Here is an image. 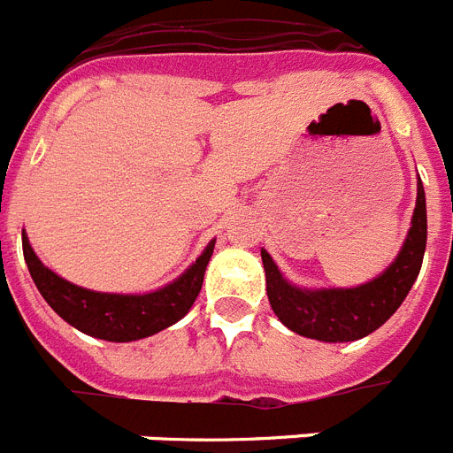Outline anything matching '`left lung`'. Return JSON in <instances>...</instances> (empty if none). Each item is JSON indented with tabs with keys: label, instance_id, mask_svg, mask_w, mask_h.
<instances>
[{
	"label": "left lung",
	"instance_id": "left-lung-1",
	"mask_svg": "<svg viewBox=\"0 0 453 453\" xmlns=\"http://www.w3.org/2000/svg\"><path fill=\"white\" fill-rule=\"evenodd\" d=\"M426 250V196L417 176V201L411 229L396 258L378 277L353 288H307L288 281L261 250L268 300L277 319L300 337L327 343L362 339L389 320L411 293Z\"/></svg>",
	"mask_w": 453,
	"mask_h": 453
}]
</instances>
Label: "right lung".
<instances>
[{"label": "right lung", "instance_id": "obj_1", "mask_svg": "<svg viewBox=\"0 0 453 453\" xmlns=\"http://www.w3.org/2000/svg\"><path fill=\"white\" fill-rule=\"evenodd\" d=\"M215 241L196 257V261L180 277L149 293H103L64 280L42 264L34 252L32 242L22 231V250L34 284L45 303L88 337L103 342H137L157 334L165 327L183 319L195 304L203 284L206 265L212 257Z\"/></svg>", "mask_w": 453, "mask_h": 453}]
</instances>
